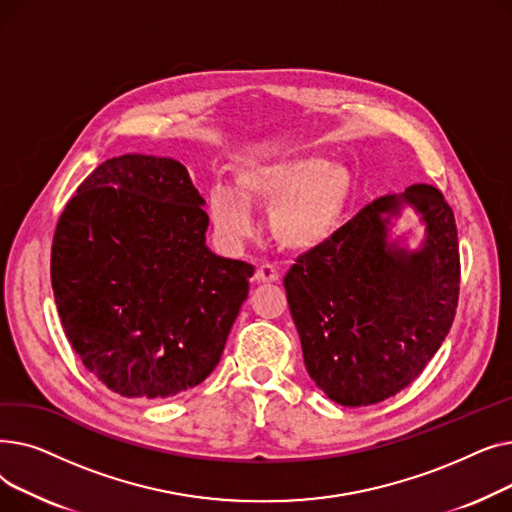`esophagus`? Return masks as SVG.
<instances>
[{"instance_id":"1","label":"esophagus","mask_w":512,"mask_h":512,"mask_svg":"<svg viewBox=\"0 0 512 512\" xmlns=\"http://www.w3.org/2000/svg\"><path fill=\"white\" fill-rule=\"evenodd\" d=\"M278 280H280V272H278L276 265L261 263L257 267V272H255V282L257 284H270V282H278Z\"/></svg>"}]
</instances>
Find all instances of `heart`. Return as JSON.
Wrapping results in <instances>:
<instances>
[{
	"label": "heart",
	"mask_w": 512,
	"mask_h": 512,
	"mask_svg": "<svg viewBox=\"0 0 512 512\" xmlns=\"http://www.w3.org/2000/svg\"><path fill=\"white\" fill-rule=\"evenodd\" d=\"M232 176L234 188L213 184L207 195L213 226L230 242L253 234L249 205H257L272 207L270 228L284 249L313 251L340 232L353 199L348 168L311 153L251 157Z\"/></svg>",
	"instance_id": "heart-1"
}]
</instances>
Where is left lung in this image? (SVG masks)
I'll return each mask as SVG.
<instances>
[{
  "instance_id": "left-lung-1",
  "label": "left lung",
  "mask_w": 512,
  "mask_h": 512,
  "mask_svg": "<svg viewBox=\"0 0 512 512\" xmlns=\"http://www.w3.org/2000/svg\"><path fill=\"white\" fill-rule=\"evenodd\" d=\"M405 204L426 224L419 252L387 240L389 218ZM459 286V236L438 188L413 184L371 201L284 278L311 380L342 407L407 388L444 342Z\"/></svg>"
}]
</instances>
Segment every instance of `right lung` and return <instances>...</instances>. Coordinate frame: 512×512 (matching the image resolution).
<instances>
[{
	"mask_svg": "<svg viewBox=\"0 0 512 512\" xmlns=\"http://www.w3.org/2000/svg\"><path fill=\"white\" fill-rule=\"evenodd\" d=\"M205 201L170 157L97 166L64 207L51 286L83 365L126 398H168L220 363L255 267L211 253Z\"/></svg>",
	"mask_w": 512,
	"mask_h": 512,
	"instance_id": "obj_1",
	"label": "right lung"
}]
</instances>
